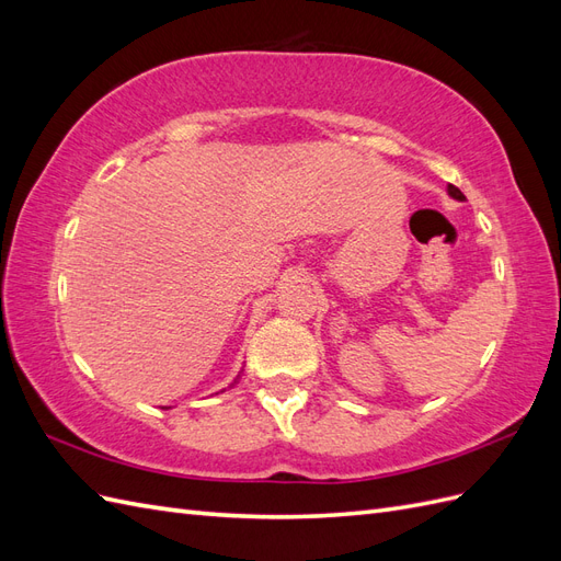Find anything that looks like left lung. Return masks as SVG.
Returning a JSON list of instances; mask_svg holds the SVG:
<instances>
[{"instance_id":"left-lung-1","label":"left lung","mask_w":561,"mask_h":561,"mask_svg":"<svg viewBox=\"0 0 561 561\" xmlns=\"http://www.w3.org/2000/svg\"><path fill=\"white\" fill-rule=\"evenodd\" d=\"M449 194L456 198V201H463L466 196L461 194V190H458V186H454V184H449Z\"/></svg>"}]
</instances>
